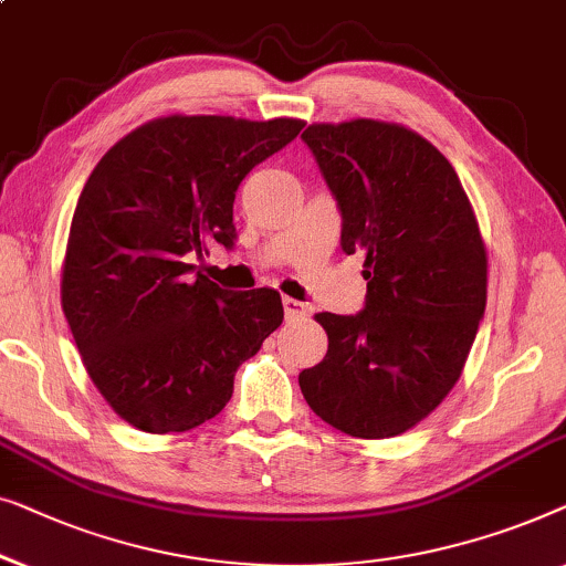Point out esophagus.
<instances>
[{
	"label": "esophagus",
	"mask_w": 566,
	"mask_h": 566,
	"mask_svg": "<svg viewBox=\"0 0 566 566\" xmlns=\"http://www.w3.org/2000/svg\"><path fill=\"white\" fill-rule=\"evenodd\" d=\"M282 305H284V317H286V321H290V323L302 321V317L307 315V307L302 305V302L294 300V297H284Z\"/></svg>",
	"instance_id": "esophagus-1"
}]
</instances>
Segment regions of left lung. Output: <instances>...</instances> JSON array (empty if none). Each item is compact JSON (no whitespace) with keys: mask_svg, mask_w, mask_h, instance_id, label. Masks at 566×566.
I'll return each instance as SVG.
<instances>
[{"mask_svg":"<svg viewBox=\"0 0 566 566\" xmlns=\"http://www.w3.org/2000/svg\"><path fill=\"white\" fill-rule=\"evenodd\" d=\"M340 210V249L361 251L366 302L317 313L328 354L300 371L317 418L392 439L439 408L464 369L488 302V251L439 148L397 123H317L302 133Z\"/></svg>","mask_w":566,"mask_h":566,"instance_id":"1","label":"left lung"}]
</instances>
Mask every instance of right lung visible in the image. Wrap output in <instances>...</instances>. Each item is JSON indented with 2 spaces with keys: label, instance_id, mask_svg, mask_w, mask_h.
<instances>
[{
  "label": "right lung",
  "instance_id": "1",
  "mask_svg": "<svg viewBox=\"0 0 566 566\" xmlns=\"http://www.w3.org/2000/svg\"><path fill=\"white\" fill-rule=\"evenodd\" d=\"M302 127L292 117H158L86 179L61 305L92 381L140 431L181 433L218 416L238 366L282 325L280 292L222 290L192 276L187 256L212 241L233 249L238 187Z\"/></svg>",
  "mask_w": 566,
  "mask_h": 566
}]
</instances>
